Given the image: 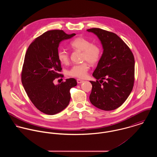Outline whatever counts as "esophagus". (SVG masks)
Segmentation results:
<instances>
[{"label": "esophagus", "instance_id": "1", "mask_svg": "<svg viewBox=\"0 0 157 157\" xmlns=\"http://www.w3.org/2000/svg\"><path fill=\"white\" fill-rule=\"evenodd\" d=\"M77 82L78 83H83L84 82V80H82L81 79H77Z\"/></svg>", "mask_w": 157, "mask_h": 157}]
</instances>
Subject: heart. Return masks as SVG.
I'll return each mask as SVG.
<instances>
[{
	"label": "heart",
	"mask_w": 157,
	"mask_h": 157,
	"mask_svg": "<svg viewBox=\"0 0 157 157\" xmlns=\"http://www.w3.org/2000/svg\"><path fill=\"white\" fill-rule=\"evenodd\" d=\"M69 46L74 50L82 51L81 59L86 60L90 64H97L102 56V48L100 45L92 44V42L82 37H78L71 40ZM57 57L60 62L63 65H67L69 61V56L67 51L60 49L57 52ZM90 65L85 62L80 64L74 65L68 71V75L72 77L84 78L87 75Z\"/></svg>",
	"instance_id": "b5f03b06"
}]
</instances>
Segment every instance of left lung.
Masks as SVG:
<instances>
[{
  "mask_svg": "<svg viewBox=\"0 0 157 157\" xmlns=\"http://www.w3.org/2000/svg\"><path fill=\"white\" fill-rule=\"evenodd\" d=\"M87 31L98 36L103 48L101 59L92 74L97 80L90 81L92 86L90 101L101 110L116 109L126 100L134 87L133 53L113 33L96 28Z\"/></svg>",
  "mask_w": 157,
  "mask_h": 157,
  "instance_id": "left-lung-1",
  "label": "left lung"
}]
</instances>
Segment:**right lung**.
I'll return each instance as SVG.
<instances>
[{
	"label": "right lung",
	"mask_w": 157,
	"mask_h": 157,
	"mask_svg": "<svg viewBox=\"0 0 157 157\" xmlns=\"http://www.w3.org/2000/svg\"><path fill=\"white\" fill-rule=\"evenodd\" d=\"M75 34L63 30H50L37 37L28 46L21 73L23 86L35 107L44 113L54 115L69 105L70 90L77 85L73 78L55 85L56 78L63 77L61 63L58 59L59 43Z\"/></svg>",
	"instance_id": "add662e5"
}]
</instances>
